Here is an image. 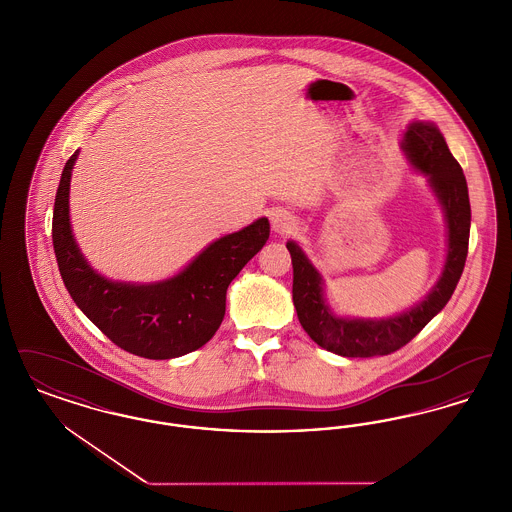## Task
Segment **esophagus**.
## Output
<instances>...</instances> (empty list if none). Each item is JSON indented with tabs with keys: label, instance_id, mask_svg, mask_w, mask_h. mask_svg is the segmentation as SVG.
I'll use <instances>...</instances> for the list:
<instances>
[{
	"label": "esophagus",
	"instance_id": "34e87169",
	"mask_svg": "<svg viewBox=\"0 0 512 512\" xmlns=\"http://www.w3.org/2000/svg\"><path fill=\"white\" fill-rule=\"evenodd\" d=\"M270 226L276 234H293L297 230L299 222L288 211H276L270 217Z\"/></svg>",
	"mask_w": 512,
	"mask_h": 512
}]
</instances>
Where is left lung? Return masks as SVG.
Listing matches in <instances>:
<instances>
[{"instance_id":"1","label":"left lung","mask_w":512,"mask_h":512,"mask_svg":"<svg viewBox=\"0 0 512 512\" xmlns=\"http://www.w3.org/2000/svg\"><path fill=\"white\" fill-rule=\"evenodd\" d=\"M401 149L409 165L426 178L430 190L438 197L447 228L445 263L438 282L422 301L391 317L336 315L326 303L324 278L318 268L301 245L293 240L286 244L292 255V293L297 318L311 340L341 357H378L401 349L447 305L463 274L470 236V201L463 169L434 122H409Z\"/></svg>"}]
</instances>
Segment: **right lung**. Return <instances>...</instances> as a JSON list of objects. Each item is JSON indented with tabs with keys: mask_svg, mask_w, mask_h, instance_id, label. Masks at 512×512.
<instances>
[{
	"mask_svg": "<svg viewBox=\"0 0 512 512\" xmlns=\"http://www.w3.org/2000/svg\"><path fill=\"white\" fill-rule=\"evenodd\" d=\"M78 153L65 163L53 207V249L74 303L132 355L163 361L203 347L224 318L230 282L267 244V217L211 242L171 278L147 284L105 278L74 240L69 194Z\"/></svg>",
	"mask_w": 512,
	"mask_h": 512,
	"instance_id": "1",
	"label": "right lung"
}]
</instances>
